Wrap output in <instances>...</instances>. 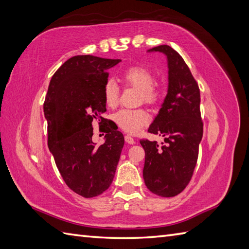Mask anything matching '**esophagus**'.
<instances>
[{"label": "esophagus", "mask_w": 249, "mask_h": 249, "mask_svg": "<svg viewBox=\"0 0 249 249\" xmlns=\"http://www.w3.org/2000/svg\"><path fill=\"white\" fill-rule=\"evenodd\" d=\"M125 141L128 143V144H135L136 143V141H135V139L132 138L131 136H129V135H126L125 136Z\"/></svg>", "instance_id": "1"}]
</instances>
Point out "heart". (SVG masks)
<instances>
[{
	"label": "heart",
	"mask_w": 249,
	"mask_h": 249,
	"mask_svg": "<svg viewBox=\"0 0 249 249\" xmlns=\"http://www.w3.org/2000/svg\"><path fill=\"white\" fill-rule=\"evenodd\" d=\"M121 79L126 85L140 90L141 101L155 105L161 100L162 90L159 86L154 84V75L148 69L141 66L130 67L122 73ZM119 95L118 85L114 80L109 79L103 89V96L106 105L110 108L117 106ZM113 121L122 130L129 134H136L149 122V114L144 109H121L114 113Z\"/></svg>",
	"instance_id": "1"
}]
</instances>
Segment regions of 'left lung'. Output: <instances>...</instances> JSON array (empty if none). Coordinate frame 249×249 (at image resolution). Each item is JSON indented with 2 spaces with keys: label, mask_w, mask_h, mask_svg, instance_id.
<instances>
[{
  "label": "left lung",
  "mask_w": 249,
  "mask_h": 249,
  "mask_svg": "<svg viewBox=\"0 0 249 249\" xmlns=\"http://www.w3.org/2000/svg\"><path fill=\"white\" fill-rule=\"evenodd\" d=\"M148 52L166 56L169 87L162 107L148 132L164 137L162 145L141 140L145 151L143 178L147 189L162 197H173L186 189L192 178L203 138L200 93L182 57L169 45H159Z\"/></svg>",
  "instance_id": "8db88e82"
}]
</instances>
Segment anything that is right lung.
Returning <instances> with one entry per match:
<instances>
[{"label":"right lung","mask_w":249,"mask_h":249,"mask_svg":"<svg viewBox=\"0 0 249 249\" xmlns=\"http://www.w3.org/2000/svg\"><path fill=\"white\" fill-rule=\"evenodd\" d=\"M121 59L78 55L68 59L52 77L43 110L48 121V145L67 186L86 198L110 187L124 146L119 130H105L106 141H92V123H107L103 89L108 69Z\"/></svg>","instance_id":"1"}]
</instances>
